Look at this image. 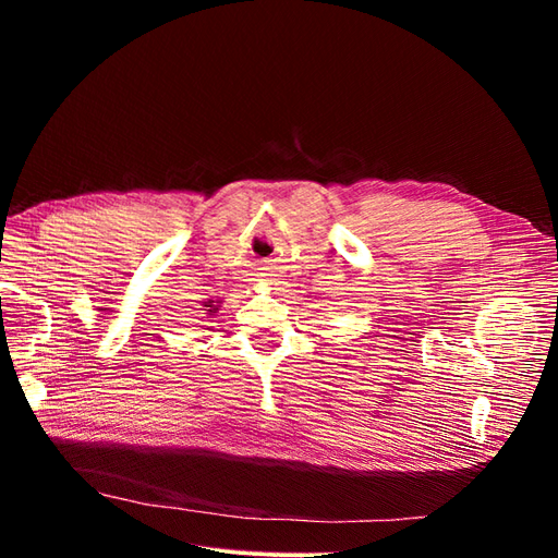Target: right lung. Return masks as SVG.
<instances>
[{"mask_svg": "<svg viewBox=\"0 0 558 558\" xmlns=\"http://www.w3.org/2000/svg\"><path fill=\"white\" fill-rule=\"evenodd\" d=\"M207 307H214V305H207Z\"/></svg>", "mask_w": 558, "mask_h": 558, "instance_id": "right-lung-1", "label": "right lung"}]
</instances>
